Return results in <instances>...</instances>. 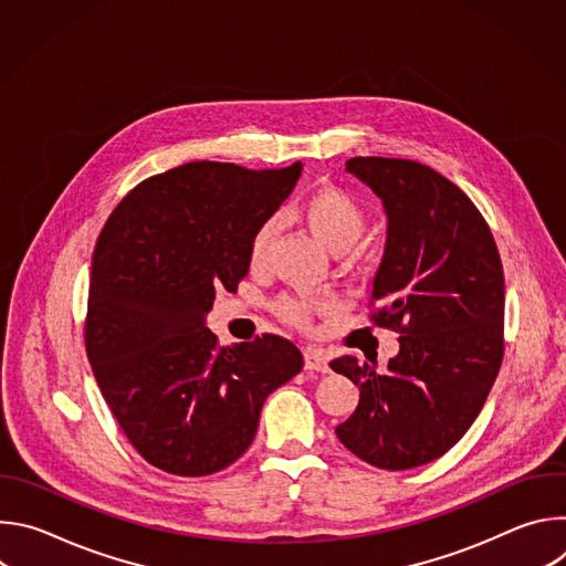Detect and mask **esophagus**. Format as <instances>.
<instances>
[{"mask_svg":"<svg viewBox=\"0 0 566 566\" xmlns=\"http://www.w3.org/2000/svg\"><path fill=\"white\" fill-rule=\"evenodd\" d=\"M304 369L327 374V371H329V358L325 356V352H322V349L306 347V349H304Z\"/></svg>","mask_w":566,"mask_h":566,"instance_id":"34e87169","label":"esophagus"}]
</instances>
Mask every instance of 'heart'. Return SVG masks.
<instances>
[{
    "label": "heart",
    "mask_w": 566,
    "mask_h": 566,
    "mask_svg": "<svg viewBox=\"0 0 566 566\" xmlns=\"http://www.w3.org/2000/svg\"><path fill=\"white\" fill-rule=\"evenodd\" d=\"M295 219L319 241L322 247L334 255H343L352 251L367 228V214L363 206L345 190L336 186H319L295 206ZM277 221L264 219L249 247V262L253 269H262L269 260L271 244L275 239ZM327 308L325 302H308L297 297H284L277 304V313L293 322V325H308V319L315 311Z\"/></svg>",
    "instance_id": "heart-1"
}]
</instances>
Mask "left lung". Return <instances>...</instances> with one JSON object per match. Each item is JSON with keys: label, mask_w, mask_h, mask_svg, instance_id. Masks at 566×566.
<instances>
[{"label": "left lung", "mask_w": 566, "mask_h": 566, "mask_svg": "<svg viewBox=\"0 0 566 566\" xmlns=\"http://www.w3.org/2000/svg\"><path fill=\"white\" fill-rule=\"evenodd\" d=\"M347 172L382 201L387 241L374 277L378 327L400 334L385 371L354 356L332 369L360 389L340 443L382 470L446 454L472 426L504 358V269L476 206L408 158L356 156Z\"/></svg>", "instance_id": "1"}]
</instances>
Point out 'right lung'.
I'll return each mask as SVG.
<instances>
[{
  "label": "right lung",
  "instance_id": "add662e5",
  "mask_svg": "<svg viewBox=\"0 0 566 566\" xmlns=\"http://www.w3.org/2000/svg\"><path fill=\"white\" fill-rule=\"evenodd\" d=\"M300 175V160L282 170L197 160L138 184L101 230L87 358L125 437L160 470L228 468L253 443L266 396L304 365L286 338L219 347L206 327L214 293L249 275L255 228Z\"/></svg>",
  "mask_w": 566,
  "mask_h": 566
}]
</instances>
